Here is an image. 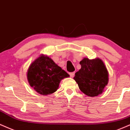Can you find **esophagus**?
Instances as JSON below:
<instances>
[{
  "instance_id": "34e87169",
  "label": "esophagus",
  "mask_w": 130,
  "mask_h": 130,
  "mask_svg": "<svg viewBox=\"0 0 130 130\" xmlns=\"http://www.w3.org/2000/svg\"><path fill=\"white\" fill-rule=\"evenodd\" d=\"M69 75H70V76L71 78H73V76H74L75 75V72H71V73H69Z\"/></svg>"
}]
</instances>
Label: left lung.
<instances>
[{"label": "left lung", "mask_w": 130, "mask_h": 130, "mask_svg": "<svg viewBox=\"0 0 130 130\" xmlns=\"http://www.w3.org/2000/svg\"><path fill=\"white\" fill-rule=\"evenodd\" d=\"M79 64L81 68L75 73L73 79L80 90L90 97L102 94L108 83V72L103 61L99 58H84Z\"/></svg>", "instance_id": "left-lung-1"}]
</instances>
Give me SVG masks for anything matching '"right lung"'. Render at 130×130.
<instances>
[{
    "mask_svg": "<svg viewBox=\"0 0 130 130\" xmlns=\"http://www.w3.org/2000/svg\"><path fill=\"white\" fill-rule=\"evenodd\" d=\"M69 75L47 55L41 54L29 66L27 79L38 93L47 95L55 92L62 79Z\"/></svg>",
    "mask_w": 130,
    "mask_h": 130,
    "instance_id": "obj_1",
    "label": "right lung"
}]
</instances>
